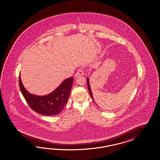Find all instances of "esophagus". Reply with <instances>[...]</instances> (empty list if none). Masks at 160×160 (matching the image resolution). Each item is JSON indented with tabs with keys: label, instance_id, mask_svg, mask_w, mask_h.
<instances>
[{
	"label": "esophagus",
	"instance_id": "esophagus-1",
	"mask_svg": "<svg viewBox=\"0 0 160 160\" xmlns=\"http://www.w3.org/2000/svg\"><path fill=\"white\" fill-rule=\"evenodd\" d=\"M84 69L83 68H80L77 72V73L75 74V77H78V76H80V75H83L84 74Z\"/></svg>",
	"mask_w": 160,
	"mask_h": 160
}]
</instances>
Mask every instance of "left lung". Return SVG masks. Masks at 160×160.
I'll list each match as a JSON object with an SVG mask.
<instances>
[{
  "label": "left lung",
  "mask_w": 160,
  "mask_h": 160,
  "mask_svg": "<svg viewBox=\"0 0 160 160\" xmlns=\"http://www.w3.org/2000/svg\"><path fill=\"white\" fill-rule=\"evenodd\" d=\"M87 87H88V92H89V93H90V94L91 97H92V99L93 100V101L94 102V98H93V96H92V90H91V88H90V82H89V78H87Z\"/></svg>",
  "instance_id": "8db88e82"
}]
</instances>
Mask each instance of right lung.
Returning <instances> with one entry per match:
<instances>
[{"instance_id": "right-lung-1", "label": "right lung", "mask_w": 160, "mask_h": 160, "mask_svg": "<svg viewBox=\"0 0 160 160\" xmlns=\"http://www.w3.org/2000/svg\"><path fill=\"white\" fill-rule=\"evenodd\" d=\"M19 82L20 91L30 108L40 114L53 116L59 114L67 104L73 85V78L66 79L53 92L43 96L29 93L23 86L20 75Z\"/></svg>"}]
</instances>
